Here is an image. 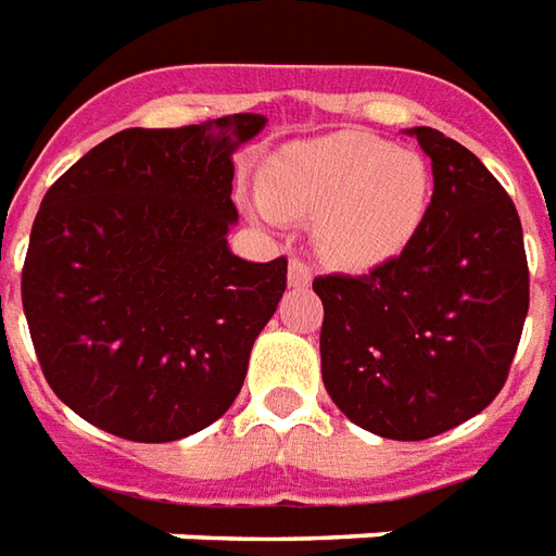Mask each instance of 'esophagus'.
Returning <instances> with one entry per match:
<instances>
[{
    "mask_svg": "<svg viewBox=\"0 0 556 556\" xmlns=\"http://www.w3.org/2000/svg\"><path fill=\"white\" fill-rule=\"evenodd\" d=\"M311 278H314V269L302 257H290V266H287V281L290 287H308Z\"/></svg>",
    "mask_w": 556,
    "mask_h": 556,
    "instance_id": "obj_1",
    "label": "esophagus"
}]
</instances>
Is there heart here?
I'll return each mask as SVG.
<instances>
[{
  "instance_id": "1",
  "label": "heart",
  "mask_w": 556,
  "mask_h": 556,
  "mask_svg": "<svg viewBox=\"0 0 556 556\" xmlns=\"http://www.w3.org/2000/svg\"><path fill=\"white\" fill-rule=\"evenodd\" d=\"M266 206L287 218H320L323 254L341 266L392 257L419 230L431 173L416 152L374 134L338 131L285 149L263 176Z\"/></svg>"
}]
</instances>
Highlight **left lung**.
<instances>
[{
	"instance_id": "1",
	"label": "left lung",
	"mask_w": 556,
	"mask_h": 556,
	"mask_svg": "<svg viewBox=\"0 0 556 556\" xmlns=\"http://www.w3.org/2000/svg\"><path fill=\"white\" fill-rule=\"evenodd\" d=\"M434 194L401 254L320 275L323 386L371 434L428 440L473 419L509 377L530 308L518 208L470 149L410 128Z\"/></svg>"
}]
</instances>
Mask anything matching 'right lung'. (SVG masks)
<instances>
[{"instance_id":"right-lung-1","label":"right lung","mask_w":556,"mask_h":556,"mask_svg":"<svg viewBox=\"0 0 556 556\" xmlns=\"http://www.w3.org/2000/svg\"><path fill=\"white\" fill-rule=\"evenodd\" d=\"M257 113L125 128L47 188L20 293L47 383L134 443L203 431L242 389L254 338L287 287V257L248 263L236 224V146Z\"/></svg>"}]
</instances>
